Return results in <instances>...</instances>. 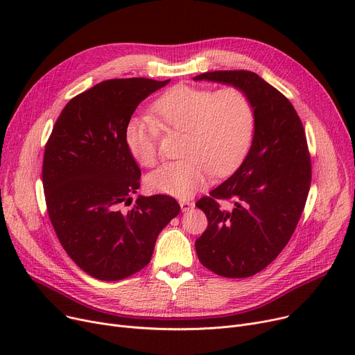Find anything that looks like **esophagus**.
<instances>
[{
	"mask_svg": "<svg viewBox=\"0 0 355 355\" xmlns=\"http://www.w3.org/2000/svg\"><path fill=\"white\" fill-rule=\"evenodd\" d=\"M180 206H181V211H189L194 207V202L189 201V200H181L180 201Z\"/></svg>",
	"mask_w": 355,
	"mask_h": 355,
	"instance_id": "1",
	"label": "esophagus"
}]
</instances>
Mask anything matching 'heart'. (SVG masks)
Here are the masks:
<instances>
[{"instance_id":"heart-1","label":"heart","mask_w":355,"mask_h":355,"mask_svg":"<svg viewBox=\"0 0 355 355\" xmlns=\"http://www.w3.org/2000/svg\"><path fill=\"white\" fill-rule=\"evenodd\" d=\"M154 121L130 119L123 132L128 151L139 165L158 159L162 130L184 132L180 161L166 162L145 178L151 193L189 198L206 187L213 174L225 175L248 154L254 134V107L243 90L178 85L153 105Z\"/></svg>"}]
</instances>
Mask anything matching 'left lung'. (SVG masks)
<instances>
[{"label": "left lung", "instance_id": "1", "mask_svg": "<svg viewBox=\"0 0 355 355\" xmlns=\"http://www.w3.org/2000/svg\"><path fill=\"white\" fill-rule=\"evenodd\" d=\"M243 90L254 107V134L236 173L196 206L209 226L196 240L202 266L225 277L263 270L288 245L301 218L311 185V157L302 122L292 103L248 70L198 74ZM230 200V207H220Z\"/></svg>", "mask_w": 355, "mask_h": 355}]
</instances>
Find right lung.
I'll return each mask as SVG.
<instances>
[{"mask_svg":"<svg viewBox=\"0 0 355 355\" xmlns=\"http://www.w3.org/2000/svg\"><path fill=\"white\" fill-rule=\"evenodd\" d=\"M170 80L110 79L74 96L46 144L43 187L51 225L66 253L101 281L145 268L161 230L180 213L175 198L138 196L141 170L125 145L138 105Z\"/></svg>","mask_w":355,"mask_h":355,"instance_id":"obj_1","label":"right lung"}]
</instances>
